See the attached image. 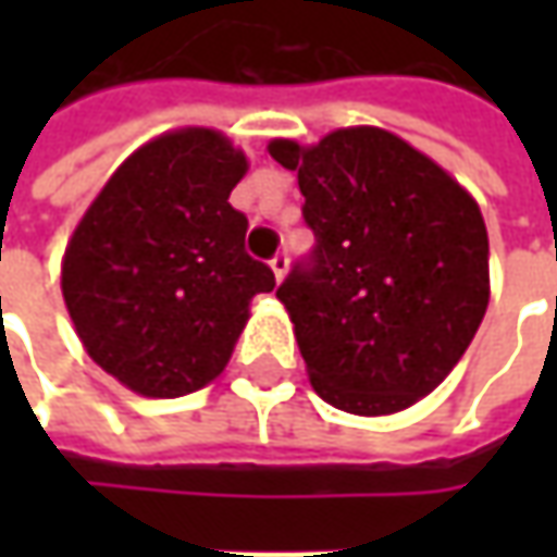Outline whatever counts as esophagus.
<instances>
[{
  "mask_svg": "<svg viewBox=\"0 0 557 557\" xmlns=\"http://www.w3.org/2000/svg\"><path fill=\"white\" fill-rule=\"evenodd\" d=\"M269 267H272V275H275V282H282V278L288 275V253H275V257L269 260Z\"/></svg>",
  "mask_w": 557,
  "mask_h": 557,
  "instance_id": "1",
  "label": "esophagus"
}]
</instances>
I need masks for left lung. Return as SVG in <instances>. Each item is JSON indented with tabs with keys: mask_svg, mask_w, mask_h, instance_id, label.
<instances>
[{
	"mask_svg": "<svg viewBox=\"0 0 557 557\" xmlns=\"http://www.w3.org/2000/svg\"><path fill=\"white\" fill-rule=\"evenodd\" d=\"M297 173L312 267L275 290L310 384L350 416H394L456 369L490 304V238L471 191L381 126L272 139Z\"/></svg>",
	"mask_w": 557,
	"mask_h": 557,
	"instance_id": "1",
	"label": "left lung"
}]
</instances>
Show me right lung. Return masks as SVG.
<instances>
[{
  "label": "right lung",
  "instance_id": "add662e5",
  "mask_svg": "<svg viewBox=\"0 0 557 557\" xmlns=\"http://www.w3.org/2000/svg\"><path fill=\"white\" fill-rule=\"evenodd\" d=\"M247 154L210 126L139 145L79 216L61 257V294L83 350L133 394L173 399L216 381L275 288L245 253L228 195Z\"/></svg>",
  "mask_w": 557,
  "mask_h": 557
}]
</instances>
